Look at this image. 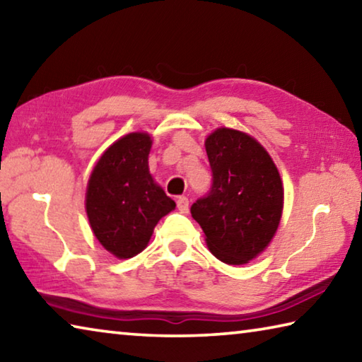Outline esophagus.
Listing matches in <instances>:
<instances>
[{"instance_id": "1", "label": "esophagus", "mask_w": 362, "mask_h": 362, "mask_svg": "<svg viewBox=\"0 0 362 362\" xmlns=\"http://www.w3.org/2000/svg\"><path fill=\"white\" fill-rule=\"evenodd\" d=\"M177 209H179L182 214L188 212V198H187V196H180V198L177 199Z\"/></svg>"}]
</instances>
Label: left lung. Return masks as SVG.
Masks as SVG:
<instances>
[{
  "mask_svg": "<svg viewBox=\"0 0 362 362\" xmlns=\"http://www.w3.org/2000/svg\"><path fill=\"white\" fill-rule=\"evenodd\" d=\"M212 187L192 206L211 252L228 265L255 259L273 240L284 204L268 151L241 131L218 127L206 139Z\"/></svg>",
  "mask_w": 362,
  "mask_h": 362,
  "instance_id": "8db88e82",
  "label": "left lung"
}]
</instances>
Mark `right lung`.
Listing matches in <instances>:
<instances>
[{
    "instance_id": "add662e5",
    "label": "right lung",
    "mask_w": 362,
    "mask_h": 362,
    "mask_svg": "<svg viewBox=\"0 0 362 362\" xmlns=\"http://www.w3.org/2000/svg\"><path fill=\"white\" fill-rule=\"evenodd\" d=\"M150 148L148 134H127L108 146L89 177L86 212L90 228L118 259L142 252L159 218L175 209L150 174Z\"/></svg>"
}]
</instances>
